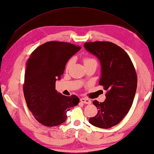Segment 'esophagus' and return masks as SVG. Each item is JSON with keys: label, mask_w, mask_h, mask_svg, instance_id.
I'll return each mask as SVG.
<instances>
[{"label": "esophagus", "mask_w": 154, "mask_h": 154, "mask_svg": "<svg viewBox=\"0 0 154 154\" xmlns=\"http://www.w3.org/2000/svg\"><path fill=\"white\" fill-rule=\"evenodd\" d=\"M80 101L82 103H83V104H90L91 102L90 100L88 98H84V97H83V98H81Z\"/></svg>", "instance_id": "obj_1"}]
</instances>
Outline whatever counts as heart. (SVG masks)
<instances>
[{"instance_id":"1","label":"heart","mask_w":154,"mask_h":154,"mask_svg":"<svg viewBox=\"0 0 154 154\" xmlns=\"http://www.w3.org/2000/svg\"><path fill=\"white\" fill-rule=\"evenodd\" d=\"M72 62H73V58H70L66 65V69H69L70 68V66H71ZM83 63H84V65H88V64H91V63H95L96 64V65H97V60L95 59V58H91V57H85L83 58Z\"/></svg>"}]
</instances>
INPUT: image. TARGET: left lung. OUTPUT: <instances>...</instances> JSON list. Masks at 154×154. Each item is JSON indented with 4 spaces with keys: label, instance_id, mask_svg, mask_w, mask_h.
<instances>
[{
    "label": "left lung",
    "instance_id": "8db88e82",
    "mask_svg": "<svg viewBox=\"0 0 154 154\" xmlns=\"http://www.w3.org/2000/svg\"><path fill=\"white\" fill-rule=\"evenodd\" d=\"M84 47L99 58L102 66L99 84L107 91L104 102L93 101L97 113L89 122L98 128H111L125 118L132 106L137 85L135 69L127 53L112 42H89Z\"/></svg>",
    "mask_w": 154,
    "mask_h": 154
}]
</instances>
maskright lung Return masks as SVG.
I'll return each mask as SVG.
<instances>
[{
  "instance_id": "1",
  "label": "right lung",
  "mask_w": 154,
  "mask_h": 154,
  "mask_svg": "<svg viewBox=\"0 0 154 154\" xmlns=\"http://www.w3.org/2000/svg\"><path fill=\"white\" fill-rule=\"evenodd\" d=\"M81 48L69 42L50 41L38 46L29 56L23 94L27 107L40 124L46 127L61 125L66 121V112L79 104L77 96L58 94L55 86L66 62Z\"/></svg>"
}]
</instances>
